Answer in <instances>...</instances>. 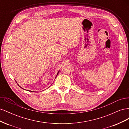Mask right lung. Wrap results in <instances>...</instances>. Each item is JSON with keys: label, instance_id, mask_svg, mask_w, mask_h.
Here are the masks:
<instances>
[{"label": "right lung", "instance_id": "right-lung-1", "mask_svg": "<svg viewBox=\"0 0 129 129\" xmlns=\"http://www.w3.org/2000/svg\"><path fill=\"white\" fill-rule=\"evenodd\" d=\"M58 73H57V74H58Z\"/></svg>", "mask_w": 129, "mask_h": 129}]
</instances>
